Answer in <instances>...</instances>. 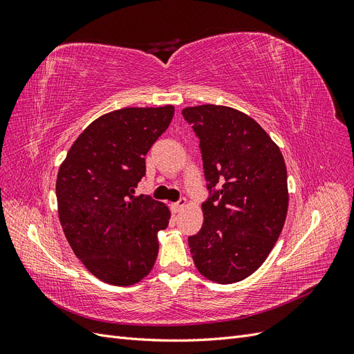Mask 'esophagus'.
<instances>
[{"label":"esophagus","instance_id":"1","mask_svg":"<svg viewBox=\"0 0 354 354\" xmlns=\"http://www.w3.org/2000/svg\"><path fill=\"white\" fill-rule=\"evenodd\" d=\"M185 205H186V199H185V198H181L180 201L171 203V211H173V212H178V211H180L181 208H183Z\"/></svg>","mask_w":354,"mask_h":354}]
</instances>
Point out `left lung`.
Listing matches in <instances>:
<instances>
[{
    "label": "left lung",
    "instance_id": "8db88e82",
    "mask_svg": "<svg viewBox=\"0 0 354 354\" xmlns=\"http://www.w3.org/2000/svg\"><path fill=\"white\" fill-rule=\"evenodd\" d=\"M199 138L208 198L203 224L189 236L196 269L234 283L264 263L283 229L288 183L283 156L252 118L226 106L183 109Z\"/></svg>",
    "mask_w": 354,
    "mask_h": 354
}]
</instances>
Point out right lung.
<instances>
[{
	"instance_id": "add662e5",
	"label": "right lung",
	"mask_w": 354,
	"mask_h": 354,
	"mask_svg": "<svg viewBox=\"0 0 354 354\" xmlns=\"http://www.w3.org/2000/svg\"><path fill=\"white\" fill-rule=\"evenodd\" d=\"M173 115V106L106 113L80 134L59 168L63 232L75 255L106 283L134 285L155 264L156 233L168 226L169 209L134 192L146 174V153Z\"/></svg>"
}]
</instances>
